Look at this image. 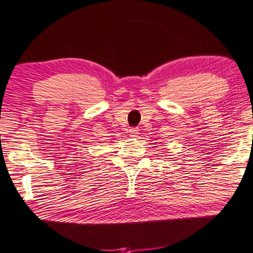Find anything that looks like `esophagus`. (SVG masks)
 I'll use <instances>...</instances> for the list:
<instances>
[{"instance_id": "1", "label": "esophagus", "mask_w": 253, "mask_h": 253, "mask_svg": "<svg viewBox=\"0 0 253 253\" xmlns=\"http://www.w3.org/2000/svg\"><path fill=\"white\" fill-rule=\"evenodd\" d=\"M130 135L131 136H136L139 134V130L136 129V127H132V129H130Z\"/></svg>"}]
</instances>
